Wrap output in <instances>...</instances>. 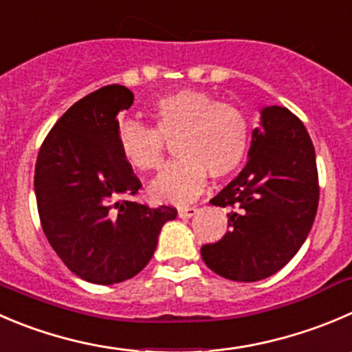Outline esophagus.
Here are the masks:
<instances>
[{"label": "esophagus", "mask_w": 352, "mask_h": 352, "mask_svg": "<svg viewBox=\"0 0 352 352\" xmlns=\"http://www.w3.org/2000/svg\"><path fill=\"white\" fill-rule=\"evenodd\" d=\"M196 213H197V208H194V206H186V208H179V210H177L179 218H190V217H194Z\"/></svg>", "instance_id": "obj_1"}]
</instances>
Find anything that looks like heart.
I'll use <instances>...</instances> for the list:
<instances>
[{
	"label": "heart",
	"mask_w": 352,
	"mask_h": 352,
	"mask_svg": "<svg viewBox=\"0 0 352 352\" xmlns=\"http://www.w3.org/2000/svg\"><path fill=\"white\" fill-rule=\"evenodd\" d=\"M149 129L135 120L118 125V148L134 168L151 172L163 162V141H173L177 160L149 184L158 203L186 204L201 192L206 180L223 179L244 162L249 122L239 108L199 91L182 89L163 96L149 110Z\"/></svg>",
	"instance_id": "1"
}]
</instances>
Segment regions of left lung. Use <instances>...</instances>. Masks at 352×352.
Instances as JSON below:
<instances>
[{
  "instance_id": "8db88e82",
  "label": "left lung",
  "mask_w": 352,
  "mask_h": 352,
  "mask_svg": "<svg viewBox=\"0 0 352 352\" xmlns=\"http://www.w3.org/2000/svg\"><path fill=\"white\" fill-rule=\"evenodd\" d=\"M320 187L311 138L294 113L263 107L248 163L210 203L232 206L228 232L201 248L210 270L235 282H256L284 268L308 237Z\"/></svg>"
}]
</instances>
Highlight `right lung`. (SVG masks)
<instances>
[{"instance_id":"obj_1","label":"right lung","mask_w":352,"mask_h":352,"mask_svg":"<svg viewBox=\"0 0 352 352\" xmlns=\"http://www.w3.org/2000/svg\"><path fill=\"white\" fill-rule=\"evenodd\" d=\"M134 94L104 85L72 104L41 146L34 175L41 225L61 261L82 280L111 285L153 258L170 206L131 201L141 182L118 148V113Z\"/></svg>"}]
</instances>
